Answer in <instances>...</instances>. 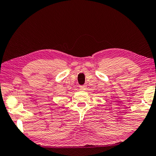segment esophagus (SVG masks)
Here are the masks:
<instances>
[{
  "label": "esophagus",
  "instance_id": "esophagus-1",
  "mask_svg": "<svg viewBox=\"0 0 156 156\" xmlns=\"http://www.w3.org/2000/svg\"><path fill=\"white\" fill-rule=\"evenodd\" d=\"M86 88H87V86H86V85H80V90H86Z\"/></svg>",
  "mask_w": 156,
  "mask_h": 156
}]
</instances>
